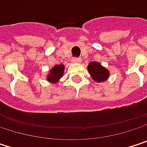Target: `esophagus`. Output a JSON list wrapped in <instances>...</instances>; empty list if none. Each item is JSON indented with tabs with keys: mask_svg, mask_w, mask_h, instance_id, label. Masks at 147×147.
Returning <instances> with one entry per match:
<instances>
[{
	"mask_svg": "<svg viewBox=\"0 0 147 147\" xmlns=\"http://www.w3.org/2000/svg\"><path fill=\"white\" fill-rule=\"evenodd\" d=\"M80 61H81V59L79 58H73L72 59V62L73 63H79Z\"/></svg>",
	"mask_w": 147,
	"mask_h": 147,
	"instance_id": "esophagus-1",
	"label": "esophagus"
}]
</instances>
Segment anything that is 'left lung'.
I'll use <instances>...</instances> for the list:
<instances>
[{
  "mask_svg": "<svg viewBox=\"0 0 147 147\" xmlns=\"http://www.w3.org/2000/svg\"><path fill=\"white\" fill-rule=\"evenodd\" d=\"M88 72L97 82L105 81L109 76V71L98 62H91L88 66Z\"/></svg>",
  "mask_w": 147,
  "mask_h": 147,
  "instance_id": "obj_1",
  "label": "left lung"
}]
</instances>
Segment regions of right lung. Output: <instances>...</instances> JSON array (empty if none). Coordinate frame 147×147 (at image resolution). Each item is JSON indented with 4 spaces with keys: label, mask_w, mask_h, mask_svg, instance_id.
I'll use <instances>...</instances> for the list:
<instances>
[{
    "label": "right lung",
    "mask_w": 147,
    "mask_h": 147,
    "mask_svg": "<svg viewBox=\"0 0 147 147\" xmlns=\"http://www.w3.org/2000/svg\"><path fill=\"white\" fill-rule=\"evenodd\" d=\"M65 67L63 65H56L50 71V74L47 76V81L50 82H58L64 74Z\"/></svg>",
    "instance_id": "obj_1"
}]
</instances>
